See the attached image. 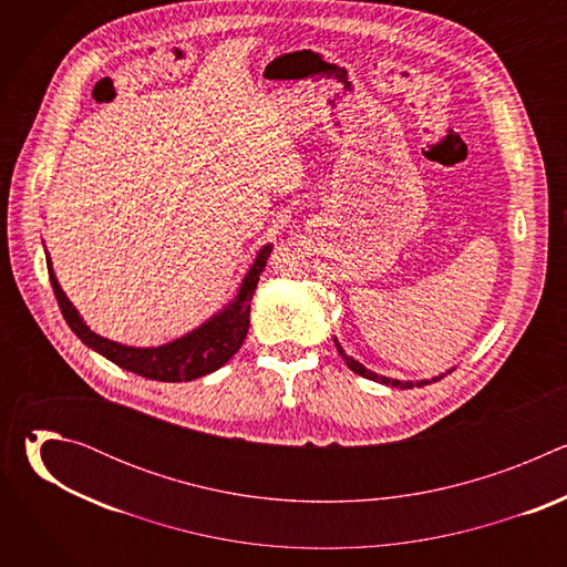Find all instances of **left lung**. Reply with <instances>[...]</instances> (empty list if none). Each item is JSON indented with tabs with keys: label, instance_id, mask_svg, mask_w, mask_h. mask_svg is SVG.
I'll use <instances>...</instances> for the list:
<instances>
[{
	"label": "left lung",
	"instance_id": "8db88e82",
	"mask_svg": "<svg viewBox=\"0 0 567 567\" xmlns=\"http://www.w3.org/2000/svg\"><path fill=\"white\" fill-rule=\"evenodd\" d=\"M334 346H337V350H339V354L346 359V363H348V368L352 370V372H357V374H361V377H365V379H372V381H377V383H383V385H392V388H413V385H426V383H431V379H422V381H399V379H390V377H383V374H377V372H372V370H368L365 365H361L359 361H354L352 357H348L346 354V350L341 348V343H339V339L334 337ZM451 372V370H449ZM444 374H440V377H433V381H440Z\"/></svg>",
	"mask_w": 567,
	"mask_h": 567
}]
</instances>
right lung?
Instances as JSON below:
<instances>
[{"mask_svg": "<svg viewBox=\"0 0 567 567\" xmlns=\"http://www.w3.org/2000/svg\"><path fill=\"white\" fill-rule=\"evenodd\" d=\"M271 249L274 245H265L258 251L251 269L247 271L245 280H241L237 289V296L224 309H219L215 316H210L197 330L188 332L186 337L175 339L166 346H156V348H132L92 332L87 322L83 320V316L78 313V309L71 305V300L62 291L49 256H47V267H49V278H51L53 293L58 298L60 311L66 320V326L80 341L123 370H130L134 374H141L154 381L177 383V381H193L219 370L241 348V343H245L249 322H251L249 320L251 298L256 293L260 274L267 267Z\"/></svg>", "mask_w": 567, "mask_h": 567, "instance_id": "add662e5", "label": "right lung"}]
</instances>
